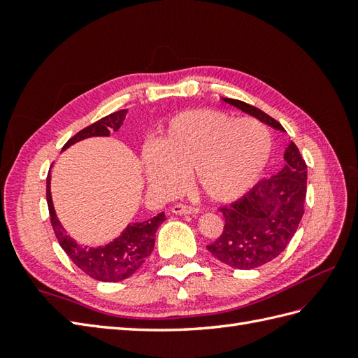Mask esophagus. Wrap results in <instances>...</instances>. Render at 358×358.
I'll return each instance as SVG.
<instances>
[{"label":"esophagus","mask_w":358,"mask_h":358,"mask_svg":"<svg viewBox=\"0 0 358 358\" xmlns=\"http://www.w3.org/2000/svg\"><path fill=\"white\" fill-rule=\"evenodd\" d=\"M171 210L175 215H191V214H196V212H199L195 208L187 206V204H175Z\"/></svg>","instance_id":"obj_1"}]
</instances>
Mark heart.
Returning <instances> with one entry per match:
<instances>
[{
    "label": "heart",
    "instance_id": "b5f03b06",
    "mask_svg": "<svg viewBox=\"0 0 358 358\" xmlns=\"http://www.w3.org/2000/svg\"><path fill=\"white\" fill-rule=\"evenodd\" d=\"M271 135L254 118L235 120L214 109L181 112L169 120L158 144L143 149L148 180L164 194L185 187L187 172L218 203L240 199L260 178L271 155Z\"/></svg>",
    "mask_w": 358,
    "mask_h": 358
}]
</instances>
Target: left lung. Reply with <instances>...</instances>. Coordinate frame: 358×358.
Listing matches in <instances>:
<instances>
[{
    "mask_svg": "<svg viewBox=\"0 0 358 358\" xmlns=\"http://www.w3.org/2000/svg\"><path fill=\"white\" fill-rule=\"evenodd\" d=\"M223 101L286 132L277 120L255 106L234 98ZM285 162L277 175L258 181L243 199L220 209L224 229L208 250L222 263L234 269L260 268L277 258L292 240L305 214L308 171L292 141L285 150Z\"/></svg>",
    "mask_w": 358,
    "mask_h": 358,
    "instance_id": "left-lung-1",
    "label": "left lung"
}]
</instances>
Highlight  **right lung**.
Instances as JSON below:
<instances>
[{
	"instance_id": "right-lung-1",
	"label": "right lung",
	"mask_w": 358,
	"mask_h": 358,
	"mask_svg": "<svg viewBox=\"0 0 358 358\" xmlns=\"http://www.w3.org/2000/svg\"><path fill=\"white\" fill-rule=\"evenodd\" d=\"M126 113V109L117 110L108 117L95 121L94 124L85 127L77 135H73L64 144L63 150L81 140L90 138V136H109L110 129L118 131L121 124H123ZM45 199H48L50 223L59 246L64 249V252L69 255L71 260L83 272L98 281H121L131 277L150 255L152 250H154L155 232L158 226L166 220L164 212H162V214L155 215L154 218L146 220V222L129 224L121 232L120 237L110 241L109 245L100 248H87L72 240L57 218L50 195V172L48 175V186H45Z\"/></svg>"
}]
</instances>
